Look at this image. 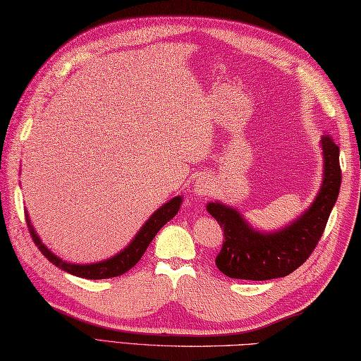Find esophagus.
<instances>
[{"instance_id": "esophagus-1", "label": "esophagus", "mask_w": 361, "mask_h": 361, "mask_svg": "<svg viewBox=\"0 0 361 361\" xmlns=\"http://www.w3.org/2000/svg\"><path fill=\"white\" fill-rule=\"evenodd\" d=\"M212 189V181L209 176H200L195 183H194V192L197 195H208Z\"/></svg>"}]
</instances>
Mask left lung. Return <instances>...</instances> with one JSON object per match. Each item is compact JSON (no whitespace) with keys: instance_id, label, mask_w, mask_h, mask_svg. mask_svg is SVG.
Masks as SVG:
<instances>
[{"instance_id":"left-lung-1","label":"left lung","mask_w":361,"mask_h":361,"mask_svg":"<svg viewBox=\"0 0 361 361\" xmlns=\"http://www.w3.org/2000/svg\"><path fill=\"white\" fill-rule=\"evenodd\" d=\"M324 181L315 202L295 224L273 234L251 229L240 214L221 203H209L208 212L224 229V245L216 257L219 270L233 279L268 281L295 271L318 245L341 185L340 147L331 135L321 137Z\"/></svg>"}]
</instances>
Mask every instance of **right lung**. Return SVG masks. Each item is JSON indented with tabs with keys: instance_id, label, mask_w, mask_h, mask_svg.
Returning <instances> with one entry per match:
<instances>
[{
	"instance_id": "obj_1",
	"label": "right lung",
	"mask_w": 361,
	"mask_h": 361,
	"mask_svg": "<svg viewBox=\"0 0 361 361\" xmlns=\"http://www.w3.org/2000/svg\"><path fill=\"white\" fill-rule=\"evenodd\" d=\"M181 204V197H175L172 198L171 202H167L164 206L153 214V216L147 220L141 231L136 234V237L133 239V242L128 245V247L121 251L119 255H116L114 257L104 260V262L99 264H91V265H78V264H68L63 262L62 259H59L57 256H54L52 252L44 247V245L38 239V235L35 234L32 225H30V220L26 216V221H27V228L30 237H32L34 243L43 252V256L52 262L56 267L62 268L63 271L71 273L74 276H79V278H85V279H109V278H116V276H121L127 273L130 268H133L140 259L142 257V255L147 250L149 243L153 240V237L157 235V233L163 228L169 220L172 217H175V214L178 212Z\"/></svg>"
}]
</instances>
